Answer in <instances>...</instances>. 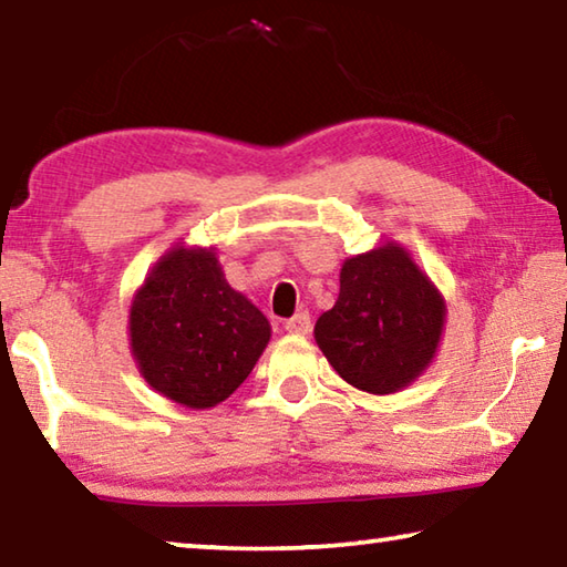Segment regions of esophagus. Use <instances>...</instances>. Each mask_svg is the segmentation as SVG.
<instances>
[{
    "instance_id": "obj_1",
    "label": "esophagus",
    "mask_w": 567,
    "mask_h": 567,
    "mask_svg": "<svg viewBox=\"0 0 567 567\" xmlns=\"http://www.w3.org/2000/svg\"><path fill=\"white\" fill-rule=\"evenodd\" d=\"M312 328V320H310V312H297L292 315L290 320H285V330L292 332V334H307Z\"/></svg>"
}]
</instances>
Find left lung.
<instances>
[{"label":"left lung","instance_id":"obj_1","mask_svg":"<svg viewBox=\"0 0 567 567\" xmlns=\"http://www.w3.org/2000/svg\"><path fill=\"white\" fill-rule=\"evenodd\" d=\"M445 305L402 247L388 245L342 265L340 297L315 324V340L342 380L388 395L433 360Z\"/></svg>","mask_w":567,"mask_h":567}]
</instances>
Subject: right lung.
I'll return each mask as SVG.
<instances>
[{
    "label": "right lung",
    "instance_id": "obj_1",
    "mask_svg": "<svg viewBox=\"0 0 567 567\" xmlns=\"http://www.w3.org/2000/svg\"><path fill=\"white\" fill-rule=\"evenodd\" d=\"M132 352L152 388L187 408H215L243 385L270 322L235 292L213 249H172L134 297Z\"/></svg>",
    "mask_w": 567,
    "mask_h": 567
}]
</instances>
